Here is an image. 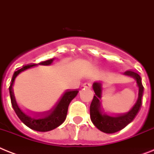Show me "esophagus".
Wrapping results in <instances>:
<instances>
[{
  "mask_svg": "<svg viewBox=\"0 0 154 154\" xmlns=\"http://www.w3.org/2000/svg\"><path fill=\"white\" fill-rule=\"evenodd\" d=\"M91 86V83H88V82H86V83H85L83 85V87L85 88H90Z\"/></svg>",
  "mask_w": 154,
  "mask_h": 154,
  "instance_id": "1",
  "label": "esophagus"
}]
</instances>
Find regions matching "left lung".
<instances>
[{"mask_svg":"<svg viewBox=\"0 0 154 154\" xmlns=\"http://www.w3.org/2000/svg\"><path fill=\"white\" fill-rule=\"evenodd\" d=\"M125 75L132 77L136 80V83L139 87V98L135 105L128 113L125 114L118 115L117 117H110L109 115L102 113L100 108V99L102 95V84L100 82H95L93 84L92 88L95 91V95L91 101L90 106V117L92 123L100 131L108 134L117 132L121 131L131 123L137 115L138 112L142 106V97L143 95L144 88L143 86L141 77L136 72L132 70H128L125 72Z\"/></svg>","mask_w":154,"mask_h":154,"instance_id":"8db88e82","label":"left lung"}]
</instances>
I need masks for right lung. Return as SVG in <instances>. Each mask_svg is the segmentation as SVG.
I'll return each mask as SVG.
<instances>
[{
  "label": "right lung",
  "mask_w": 154,
  "mask_h": 154,
  "mask_svg": "<svg viewBox=\"0 0 154 154\" xmlns=\"http://www.w3.org/2000/svg\"><path fill=\"white\" fill-rule=\"evenodd\" d=\"M53 59H49L47 61L42 62L38 64H32V65H27L26 66H23L21 69H18L14 73L12 79H11V85L9 86V93H10V97H11V105L13 107L15 113L17 114L19 118L21 120L23 124H25L27 127L29 128L33 129L37 131H48L55 129V128L59 127V125L64 122L66 120L67 115V111H68V107H69V103L72 101V99H74L76 95H77L78 91H66V92L63 95V96L60 98L58 103L55 104V106L53 107L51 110L48 112L44 113L42 114H38L36 116V117H30L27 116L26 114L23 113L21 109L18 106L17 103L15 102V96H14L13 86L14 81H15V77L17 75L23 71L26 70V69H29L31 67L35 66L37 65H50L52 63ZM38 116H41L40 119Z\"/></svg>",
  "instance_id": "add662e5"
}]
</instances>
